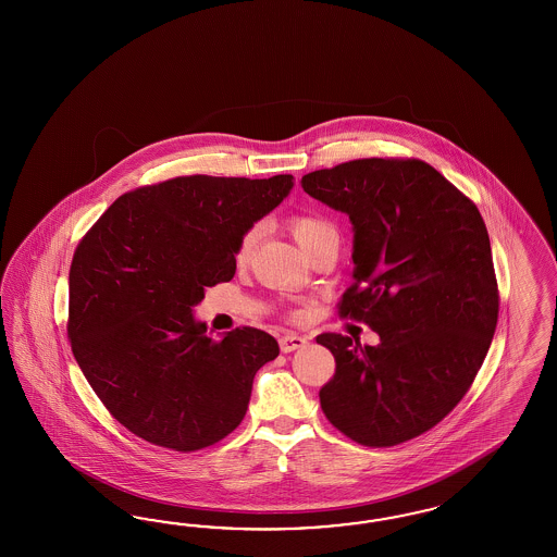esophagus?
<instances>
[{"label":"esophagus","instance_id":"esophagus-1","mask_svg":"<svg viewBox=\"0 0 557 557\" xmlns=\"http://www.w3.org/2000/svg\"><path fill=\"white\" fill-rule=\"evenodd\" d=\"M306 343H308L306 337H300V335H296V333H286L284 337L280 338V349H282L284 354H292V351H296V349H302Z\"/></svg>","mask_w":557,"mask_h":557}]
</instances>
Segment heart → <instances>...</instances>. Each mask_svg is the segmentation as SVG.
Masks as SVG:
<instances>
[{"mask_svg":"<svg viewBox=\"0 0 557 557\" xmlns=\"http://www.w3.org/2000/svg\"><path fill=\"white\" fill-rule=\"evenodd\" d=\"M287 228L308 255L329 240H338L335 224L319 214H294L292 219L287 220ZM259 240H261V224H251L238 238L236 261L249 263L257 251Z\"/></svg>","mask_w":557,"mask_h":557,"instance_id":"heart-1","label":"heart"}]
</instances>
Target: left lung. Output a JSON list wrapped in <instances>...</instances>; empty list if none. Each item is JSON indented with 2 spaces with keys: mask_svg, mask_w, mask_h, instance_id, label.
I'll return each instance as SVG.
<instances>
[{
  "mask_svg": "<svg viewBox=\"0 0 557 557\" xmlns=\"http://www.w3.org/2000/svg\"><path fill=\"white\" fill-rule=\"evenodd\" d=\"M304 191L354 224V284L338 317L375 347L337 333L321 388L324 417L368 447H392L443 421L472 386L498 321L488 231L475 203L421 159H355L302 177Z\"/></svg>",
  "mask_w": 557,
  "mask_h": 557,
  "instance_id": "8db88e82",
  "label": "left lung"
}]
</instances>
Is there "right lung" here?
I'll list each match as a JSON object with an SVG mask.
<instances>
[{"mask_svg": "<svg viewBox=\"0 0 557 557\" xmlns=\"http://www.w3.org/2000/svg\"><path fill=\"white\" fill-rule=\"evenodd\" d=\"M294 186L186 175L136 187L79 240L69 270L67 335L89 386L136 437L198 451L245 419L253 377L280 355L253 326L206 335L191 308L231 282L240 235Z\"/></svg>", "mask_w": 557, "mask_h": 557, "instance_id": "right-lung-1", "label": "right lung"}]
</instances>
